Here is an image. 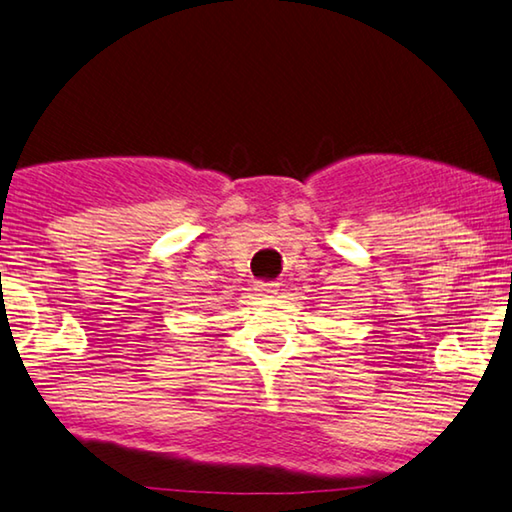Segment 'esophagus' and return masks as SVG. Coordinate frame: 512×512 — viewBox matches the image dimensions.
I'll return each instance as SVG.
<instances>
[{
  "instance_id": "esophagus-1",
  "label": "esophagus",
  "mask_w": 512,
  "mask_h": 512,
  "mask_svg": "<svg viewBox=\"0 0 512 512\" xmlns=\"http://www.w3.org/2000/svg\"><path fill=\"white\" fill-rule=\"evenodd\" d=\"M276 288H279V283H263V281L256 283V290L261 292V295H265V297L276 295Z\"/></svg>"
}]
</instances>
